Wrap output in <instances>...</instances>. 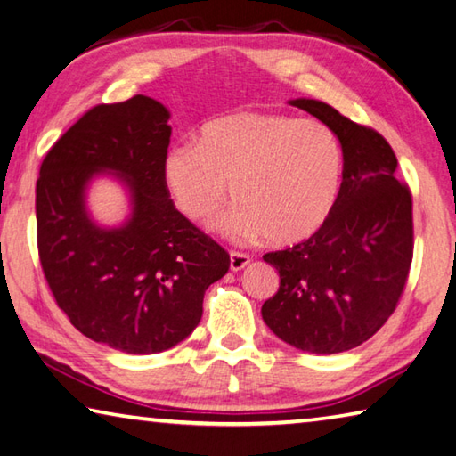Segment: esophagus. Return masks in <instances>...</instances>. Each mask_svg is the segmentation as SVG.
<instances>
[{"mask_svg": "<svg viewBox=\"0 0 456 456\" xmlns=\"http://www.w3.org/2000/svg\"><path fill=\"white\" fill-rule=\"evenodd\" d=\"M248 262H250V256L246 252H236V250L230 252V268H232L234 273L242 270Z\"/></svg>", "mask_w": 456, "mask_h": 456, "instance_id": "1", "label": "esophagus"}]
</instances>
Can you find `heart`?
<instances>
[{"mask_svg":"<svg viewBox=\"0 0 456 456\" xmlns=\"http://www.w3.org/2000/svg\"><path fill=\"white\" fill-rule=\"evenodd\" d=\"M345 150L322 119L234 111L202 126L198 143L164 158V180L182 212L210 218L228 194L238 204L216 220L230 238L297 244L321 230L340 194Z\"/></svg>","mask_w":456,"mask_h":456,"instance_id":"heart-1","label":"heart"}]
</instances>
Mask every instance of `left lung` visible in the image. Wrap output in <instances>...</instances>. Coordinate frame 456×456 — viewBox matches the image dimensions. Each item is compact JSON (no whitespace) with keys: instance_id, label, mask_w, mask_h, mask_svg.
Wrapping results in <instances>:
<instances>
[{"instance_id":"obj_1","label":"left lung","mask_w":456,"mask_h":456,"mask_svg":"<svg viewBox=\"0 0 456 456\" xmlns=\"http://www.w3.org/2000/svg\"><path fill=\"white\" fill-rule=\"evenodd\" d=\"M338 134L345 150L340 194L324 226L292 248L265 254L281 286L262 305L278 338L314 354H337L377 334L409 278L412 196L396 180L390 143L318 100H292Z\"/></svg>"}]
</instances>
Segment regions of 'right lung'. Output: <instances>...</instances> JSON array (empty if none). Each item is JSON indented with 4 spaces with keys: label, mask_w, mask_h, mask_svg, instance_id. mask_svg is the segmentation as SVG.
Returning <instances> with one entry per match:
<instances>
[{
    "label": "right lung",
    "mask_w": 456,
    "mask_h": 456,
    "mask_svg": "<svg viewBox=\"0 0 456 456\" xmlns=\"http://www.w3.org/2000/svg\"><path fill=\"white\" fill-rule=\"evenodd\" d=\"M167 119L142 94L94 106L47 151L36 183L37 252L55 302L84 337L127 354L190 337L206 289L230 268V254L174 208ZM102 169L131 188L122 229L95 227L85 212V186Z\"/></svg>",
    "instance_id": "add662e5"
}]
</instances>
